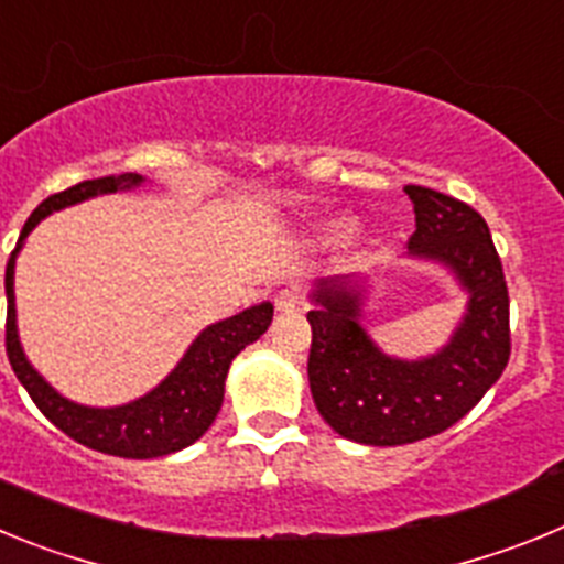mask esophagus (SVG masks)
Wrapping results in <instances>:
<instances>
[{"mask_svg":"<svg viewBox=\"0 0 564 564\" xmlns=\"http://www.w3.org/2000/svg\"><path fill=\"white\" fill-rule=\"evenodd\" d=\"M276 311H296V307L305 305V291L299 285H288L276 293Z\"/></svg>","mask_w":564,"mask_h":564,"instance_id":"esophagus-1","label":"esophagus"}]
</instances>
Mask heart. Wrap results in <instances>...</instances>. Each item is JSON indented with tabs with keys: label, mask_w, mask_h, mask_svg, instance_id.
<instances>
[{
	"label": "heart",
	"mask_w": 564,
	"mask_h": 564,
	"mask_svg": "<svg viewBox=\"0 0 564 564\" xmlns=\"http://www.w3.org/2000/svg\"><path fill=\"white\" fill-rule=\"evenodd\" d=\"M327 231H330V234L347 231V220H330V223H327Z\"/></svg>",
	"instance_id": "b5f03b06"
}]
</instances>
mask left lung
I'll return each mask as SVG.
<instances>
[{
    "mask_svg": "<svg viewBox=\"0 0 564 564\" xmlns=\"http://www.w3.org/2000/svg\"><path fill=\"white\" fill-rule=\"evenodd\" d=\"M403 192L415 212L406 246L457 273L468 291V313L437 356L398 361L358 325V285L347 279L318 282V307L307 313L313 403L338 435L367 446H403L449 430L475 410L511 356L506 273L486 220L435 188Z\"/></svg>",
    "mask_w": 564,
    "mask_h": 564,
    "instance_id": "left-lung-1",
    "label": "left lung"
}]
</instances>
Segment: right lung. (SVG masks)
Instances as JSON below:
<instances>
[{
	"label": "right lung",
	"mask_w": 564,
	"mask_h": 564,
	"mask_svg": "<svg viewBox=\"0 0 564 564\" xmlns=\"http://www.w3.org/2000/svg\"><path fill=\"white\" fill-rule=\"evenodd\" d=\"M141 181V174L127 172L118 174V177L84 181L58 194H50L47 200L39 203L36 212L28 217L22 234H19L17 251L10 253L8 268H4V293H8L4 350H8L10 367L28 390V395L33 398V403L53 426H58L64 435L78 441L82 446L104 452V455L132 457V460L163 457L177 449H186L212 426L223 406L226 376L234 356L246 350L248 344L257 341L273 318V305L262 302V305L242 311L239 316L217 322L197 336V341L188 347L183 361L174 367V372L161 387H154L149 395L138 398L127 406H115V410H89V406L67 401L30 367L22 347H19L17 305H13V265H17L22 239L50 212H58L64 206L96 197V194L115 192V188L138 186Z\"/></svg>",
	"instance_id": "obj_1"
}]
</instances>
